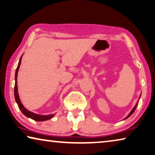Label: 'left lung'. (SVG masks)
Masks as SVG:
<instances>
[{"label": "left lung", "mask_w": 155, "mask_h": 155, "mask_svg": "<svg viewBox=\"0 0 155 155\" xmlns=\"http://www.w3.org/2000/svg\"><path fill=\"white\" fill-rule=\"evenodd\" d=\"M140 97H141V95H140ZM140 97H139V99H140ZM138 103L139 102H137V104H136V105H135V106L133 107V109H132V110H131V112H130V114H128V115H127V116L126 117V118H125V119H127V118H128L129 117H130L131 116V115L132 114H133V113H134V112L135 111V110H136V108H137V105H138Z\"/></svg>", "instance_id": "left-lung-1"}]
</instances>
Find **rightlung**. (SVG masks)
I'll list each match as a JSON object with an SVG mask.
<instances>
[{
  "label": "right lung",
  "instance_id": "add662e5",
  "mask_svg": "<svg viewBox=\"0 0 155 155\" xmlns=\"http://www.w3.org/2000/svg\"><path fill=\"white\" fill-rule=\"evenodd\" d=\"M23 56V55H22ZM22 56L20 58V61L18 62V67L16 68V74H15V86H14V97H15V100L17 103V104L18 105L19 109L21 110V111L22 112V113L26 116L27 117L30 118V119L34 120V121H46V120H49L51 118H52L54 114H50V115H40V114H35V113H33L29 110H27L25 107L22 103L21 102L20 98H19V96L18 94V87H17V75H18V69L20 68V65L21 63V59H22Z\"/></svg>",
  "mask_w": 155,
  "mask_h": 155
}]
</instances>
